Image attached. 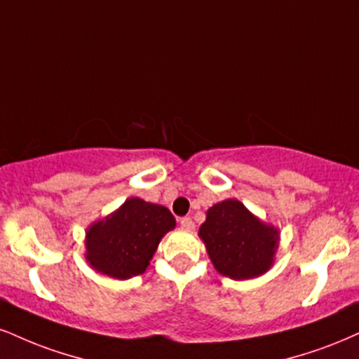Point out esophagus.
I'll use <instances>...</instances> for the list:
<instances>
[{"mask_svg": "<svg viewBox=\"0 0 359 359\" xmlns=\"http://www.w3.org/2000/svg\"><path fill=\"white\" fill-rule=\"evenodd\" d=\"M180 226L185 227V229H189V231H192V229H194V221H192L191 217H182V219H180Z\"/></svg>", "mask_w": 359, "mask_h": 359, "instance_id": "obj_1", "label": "esophagus"}]
</instances>
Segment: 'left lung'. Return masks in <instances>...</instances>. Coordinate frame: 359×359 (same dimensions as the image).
Here are the masks:
<instances>
[{
	"mask_svg": "<svg viewBox=\"0 0 359 359\" xmlns=\"http://www.w3.org/2000/svg\"><path fill=\"white\" fill-rule=\"evenodd\" d=\"M278 234L274 227L262 224L234 198L210 207L198 229L215 269L237 280L256 278L269 269Z\"/></svg>",
	"mask_w": 359,
	"mask_h": 359,
	"instance_id": "8db88e82",
	"label": "left lung"
}]
</instances>
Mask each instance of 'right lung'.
<instances>
[{
	"label": "right lung",
	"instance_id": "1",
	"mask_svg": "<svg viewBox=\"0 0 359 359\" xmlns=\"http://www.w3.org/2000/svg\"><path fill=\"white\" fill-rule=\"evenodd\" d=\"M174 227L175 219L167 207L128 198L110 217L88 229L86 261L115 279L142 274L162 237Z\"/></svg>",
	"mask_w": 359,
	"mask_h": 359
}]
</instances>
